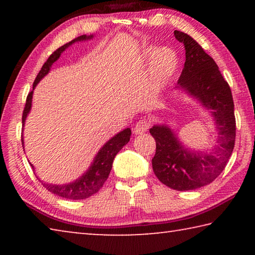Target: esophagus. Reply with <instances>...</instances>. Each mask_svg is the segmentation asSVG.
Returning a JSON list of instances; mask_svg holds the SVG:
<instances>
[{
    "instance_id": "obj_1",
    "label": "esophagus",
    "mask_w": 255,
    "mask_h": 255,
    "mask_svg": "<svg viewBox=\"0 0 255 255\" xmlns=\"http://www.w3.org/2000/svg\"><path fill=\"white\" fill-rule=\"evenodd\" d=\"M149 128V122L147 119H140L139 122H137L135 127H133V132L136 135H139V133H143L145 131H147Z\"/></svg>"
}]
</instances>
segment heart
Instances as JSON below:
<instances>
[{
	"mask_svg": "<svg viewBox=\"0 0 255 255\" xmlns=\"http://www.w3.org/2000/svg\"><path fill=\"white\" fill-rule=\"evenodd\" d=\"M154 53L153 48L146 49V54ZM178 67V57L170 48H161L155 51L150 62V79L154 89H159L169 82Z\"/></svg>",
	"mask_w": 255,
	"mask_h": 255,
	"instance_id": "obj_1",
	"label": "heart"
}]
</instances>
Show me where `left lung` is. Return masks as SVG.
Listing matches in <instances>:
<instances>
[{"label": "left lung", "mask_w": 255, "mask_h": 255, "mask_svg": "<svg viewBox=\"0 0 255 255\" xmlns=\"http://www.w3.org/2000/svg\"><path fill=\"white\" fill-rule=\"evenodd\" d=\"M184 45L185 62L178 88L197 99L213 115L218 131L217 145L211 152H190L166 125L149 129L156 141L153 171L163 184L178 191L204 187L225 169L235 145L236 122L230 85L217 64L189 34L175 30Z\"/></svg>", "instance_id": "1"}]
</instances>
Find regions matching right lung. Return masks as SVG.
Segmentation results:
<instances>
[{"mask_svg":"<svg viewBox=\"0 0 255 255\" xmlns=\"http://www.w3.org/2000/svg\"><path fill=\"white\" fill-rule=\"evenodd\" d=\"M93 34L91 36H80L73 39L72 41L67 42L62 47H59L58 49H56L53 54H51L48 59L46 60V63L42 65L40 72L38 73L36 80L33 82L32 85V91L28 94L27 101H25L24 110L22 114V125L24 126V122L27 119V116L29 114L30 109H31V102H32V93L33 89L36 88V85L39 83V81L45 75L48 74L50 67L59 58L60 54L65 50L67 47H70L72 44H74L76 41H83L91 39ZM131 130L130 128H126L125 130L118 132L117 135L114 136L107 141V143L102 146L101 149L99 150L97 156L94 157L93 163L90 166V169L85 172V173L81 176L80 179L73 181L71 183L58 185V184H49L44 183V187L48 190L49 192L54 193L56 196L66 198V199H73V200H80L85 199V198L91 197L94 193H97L99 190L102 188V185L105 184L106 180L110 174L112 162H114L115 156L118 154V152L122 149L125 145H126L129 139H130ZM22 146H23V138H22ZM32 169L33 165L31 164Z\"/></svg>","mask_w":255,"mask_h":255,"instance_id":"1","label":"right lung"}]
</instances>
